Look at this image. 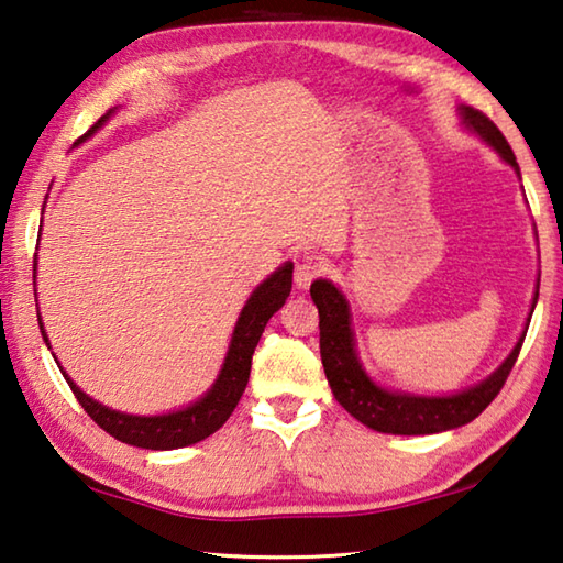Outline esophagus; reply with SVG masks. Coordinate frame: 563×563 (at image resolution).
Listing matches in <instances>:
<instances>
[{"label":"esophagus","mask_w":563,"mask_h":563,"mask_svg":"<svg viewBox=\"0 0 563 563\" xmlns=\"http://www.w3.org/2000/svg\"><path fill=\"white\" fill-rule=\"evenodd\" d=\"M327 271V265L322 258H314V255H308V258H302L298 265H295V285H298L300 290L310 288V283L314 278H320V275Z\"/></svg>","instance_id":"obj_1"}]
</instances>
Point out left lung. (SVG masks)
I'll list each match as a JSON object with an SVG mask.
<instances>
[{"label": "left lung", "mask_w": 563, "mask_h": 563, "mask_svg": "<svg viewBox=\"0 0 563 563\" xmlns=\"http://www.w3.org/2000/svg\"><path fill=\"white\" fill-rule=\"evenodd\" d=\"M460 115H463V125L477 132V135L483 137L507 165H512L519 175L515 152L509 147L503 132L497 130L495 122L489 120L485 112L470 106L460 108ZM310 295L317 305V312H320V354L327 382L332 386V394L336 401L346 408V413H352L356 421H362L364 426H369L379 433L428 435L470 423L493 404L499 388L505 386L527 336L525 330L522 336H519V342L515 344L512 354L503 362V366H499L495 374H489L483 384H477L473 388H465V391L453 396L396 394L376 386L362 369L360 360H356L350 305H346L344 295L336 290L330 280H314ZM537 298L539 292L534 295V305ZM534 305H531V310H534Z\"/></svg>", "instance_id": "obj_1"}]
</instances>
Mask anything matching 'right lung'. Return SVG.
Masks as SVG:
<instances>
[{
  "mask_svg": "<svg viewBox=\"0 0 563 563\" xmlns=\"http://www.w3.org/2000/svg\"><path fill=\"white\" fill-rule=\"evenodd\" d=\"M112 112L115 110L110 108L78 142H84L86 137L93 135L98 128H103V122L112 115ZM290 288H292V263H285L283 268L275 271L268 280H263L258 288L253 290L246 308L241 310L236 330H233L227 362L221 366L219 379L213 382L207 396L199 398L197 404L181 408V411L165 413V416H130V413L112 411V408L86 396L74 382L68 379V374L64 369L60 372H64L70 391H74V396L78 398V404L84 406V411L93 418L106 433L115 438V441L135 445V448H147V451H175V448L199 443L211 433H217L219 428L229 421L233 408L239 406L251 376V360H253L255 344H258L271 317L283 308L285 300H288ZM38 327L48 344V336L44 332L41 320H38Z\"/></svg>",
  "mask_w": 563,
  "mask_h": 563,
  "instance_id": "obj_1",
  "label": "right lung"
}]
</instances>
